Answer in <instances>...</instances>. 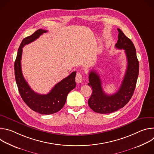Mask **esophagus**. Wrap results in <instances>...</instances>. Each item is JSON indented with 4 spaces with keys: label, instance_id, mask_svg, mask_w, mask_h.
Instances as JSON below:
<instances>
[{
    "label": "esophagus",
    "instance_id": "obj_1",
    "mask_svg": "<svg viewBox=\"0 0 154 154\" xmlns=\"http://www.w3.org/2000/svg\"><path fill=\"white\" fill-rule=\"evenodd\" d=\"M83 80V75L81 73L78 72L75 76V82L78 83H80Z\"/></svg>",
    "mask_w": 154,
    "mask_h": 154
}]
</instances>
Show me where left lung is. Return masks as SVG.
<instances>
[{
    "label": "left lung",
    "mask_w": 154,
    "mask_h": 154,
    "mask_svg": "<svg viewBox=\"0 0 154 154\" xmlns=\"http://www.w3.org/2000/svg\"><path fill=\"white\" fill-rule=\"evenodd\" d=\"M116 48L125 50L127 60L126 72L118 91L108 95L103 91L102 82L98 74L93 71L89 73L90 86L92 87V94L88 101L89 106L94 112L111 113L124 107L130 100L134 93L139 73V62L134 43L119 29Z\"/></svg>",
    "instance_id": "obj_1"
}]
</instances>
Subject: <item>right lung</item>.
I'll list each match as a JSON object with an SVG mask.
<instances>
[{
  "instance_id": "1",
  "label": "right lung",
  "mask_w": 154,
  "mask_h": 154,
  "mask_svg": "<svg viewBox=\"0 0 154 154\" xmlns=\"http://www.w3.org/2000/svg\"><path fill=\"white\" fill-rule=\"evenodd\" d=\"M46 32L47 30L39 29L22 41L14 62L15 79L22 99L32 110L42 115H51L60 111L66 101L68 93L75 88L76 85L75 71L57 83L47 94H39L35 93L25 80L21 69L23 48Z\"/></svg>"
}]
</instances>
